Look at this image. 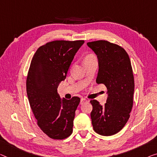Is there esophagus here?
Wrapping results in <instances>:
<instances>
[{
  "label": "esophagus",
  "mask_w": 157,
  "mask_h": 157,
  "mask_svg": "<svg viewBox=\"0 0 157 157\" xmlns=\"http://www.w3.org/2000/svg\"><path fill=\"white\" fill-rule=\"evenodd\" d=\"M88 102V100H87V99H86V98H82L81 99L80 104H81V105H83V104L84 102Z\"/></svg>",
  "instance_id": "obj_1"
}]
</instances>
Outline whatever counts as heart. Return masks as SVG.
<instances>
[{"label": "heart", "mask_w": 157, "mask_h": 157, "mask_svg": "<svg viewBox=\"0 0 157 157\" xmlns=\"http://www.w3.org/2000/svg\"><path fill=\"white\" fill-rule=\"evenodd\" d=\"M92 56H94V55H88V56H87V57H92Z\"/></svg>", "instance_id": "obj_1"}]
</instances>
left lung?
I'll list each match as a JSON object with an SVG mask.
<instances>
[{
	"instance_id": "left-lung-1",
	"label": "left lung",
	"mask_w": 157,
	"mask_h": 157,
	"mask_svg": "<svg viewBox=\"0 0 157 157\" xmlns=\"http://www.w3.org/2000/svg\"><path fill=\"white\" fill-rule=\"evenodd\" d=\"M98 59L97 83L107 88V102L101 105L96 100L90 117L94 131L104 136L119 132L128 120L133 104L134 76L129 56L122 47L107 40L88 42Z\"/></svg>"
}]
</instances>
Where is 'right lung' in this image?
Listing matches in <instances>:
<instances>
[{"mask_svg":"<svg viewBox=\"0 0 157 157\" xmlns=\"http://www.w3.org/2000/svg\"><path fill=\"white\" fill-rule=\"evenodd\" d=\"M83 43L84 40L47 43L38 48L31 59L26 78L29 102L38 126L52 139L63 140L73 132L80 98L61 100L57 88Z\"/></svg>","mask_w":157,"mask_h":157,"instance_id":"obj_1","label":"right lung"}]
</instances>
